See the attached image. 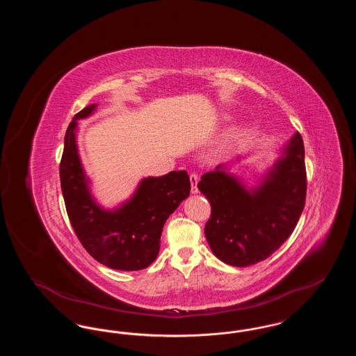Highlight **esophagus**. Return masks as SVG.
<instances>
[{"mask_svg": "<svg viewBox=\"0 0 356 356\" xmlns=\"http://www.w3.org/2000/svg\"><path fill=\"white\" fill-rule=\"evenodd\" d=\"M189 181H191V192L192 193H197L199 188H197V183H199V177L196 173H191L189 175Z\"/></svg>", "mask_w": 356, "mask_h": 356, "instance_id": "obj_1", "label": "esophagus"}]
</instances>
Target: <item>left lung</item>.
Listing matches in <instances>:
<instances>
[{
  "label": "left lung",
  "instance_id": "8db88e82",
  "mask_svg": "<svg viewBox=\"0 0 356 356\" xmlns=\"http://www.w3.org/2000/svg\"><path fill=\"white\" fill-rule=\"evenodd\" d=\"M225 164L204 173L199 189L212 213L207 241L221 261L247 267L270 257L295 229L305 204V145L299 132L291 137L260 180L247 188Z\"/></svg>",
  "mask_w": 356,
  "mask_h": 356
}]
</instances>
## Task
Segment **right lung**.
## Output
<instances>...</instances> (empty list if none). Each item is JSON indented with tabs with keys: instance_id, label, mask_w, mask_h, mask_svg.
Returning a JSON list of instances; mask_svg holds the SVG:
<instances>
[{
	"instance_id": "obj_1",
	"label": "right lung",
	"mask_w": 356,
	"mask_h": 356,
	"mask_svg": "<svg viewBox=\"0 0 356 356\" xmlns=\"http://www.w3.org/2000/svg\"><path fill=\"white\" fill-rule=\"evenodd\" d=\"M88 105L69 124L60 163V180L69 220L88 254L104 266L120 271H138L151 266L160 251L167 219L189 196L186 170L160 177H145L129 200L105 209L90 193V180L77 149V120L96 111Z\"/></svg>"
}]
</instances>
